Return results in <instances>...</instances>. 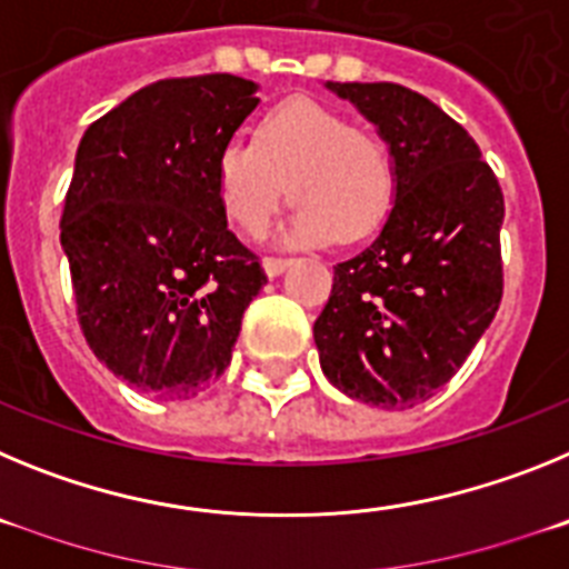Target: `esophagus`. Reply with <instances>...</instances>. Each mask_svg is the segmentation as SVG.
Listing matches in <instances>:
<instances>
[{
    "label": "esophagus",
    "instance_id": "esophagus-1",
    "mask_svg": "<svg viewBox=\"0 0 569 569\" xmlns=\"http://www.w3.org/2000/svg\"><path fill=\"white\" fill-rule=\"evenodd\" d=\"M261 268H264V273H268L270 279H276V276H281L290 268V259H264L261 261Z\"/></svg>",
    "mask_w": 569,
    "mask_h": 569
}]
</instances>
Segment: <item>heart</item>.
Returning a JSON list of instances; mask_svg holds the SVG:
<instances>
[{
  "instance_id": "heart-1",
  "label": "heart",
  "mask_w": 569,
  "mask_h": 569,
  "mask_svg": "<svg viewBox=\"0 0 569 569\" xmlns=\"http://www.w3.org/2000/svg\"><path fill=\"white\" fill-rule=\"evenodd\" d=\"M216 193L241 233H264L290 193L299 204L284 241H356L379 230L393 208L396 164L376 133L325 104L290 99L261 119L256 144L230 139L219 150Z\"/></svg>"
}]
</instances>
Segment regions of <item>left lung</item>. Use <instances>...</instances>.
Returning a JSON list of instances; mask_svg holds the SVG:
<instances>
[{
    "instance_id": "8db88e82",
    "label": "left lung",
    "mask_w": 569,
    "mask_h": 569,
    "mask_svg": "<svg viewBox=\"0 0 569 569\" xmlns=\"http://www.w3.org/2000/svg\"><path fill=\"white\" fill-rule=\"evenodd\" d=\"M325 88L376 124L396 199L373 244L333 268L313 339L341 393L405 410L453 379L499 310L505 196L472 136L416 90Z\"/></svg>"
}]
</instances>
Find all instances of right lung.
Segmentation results:
<instances>
[{"label":"right lung","instance_id":"right-lung-1","mask_svg":"<svg viewBox=\"0 0 569 569\" xmlns=\"http://www.w3.org/2000/svg\"><path fill=\"white\" fill-rule=\"evenodd\" d=\"M256 90L230 73L162 79L79 142L62 213L79 325L110 373L156 399H190L224 373L268 284L216 193V156Z\"/></svg>","mask_w":569,"mask_h":569}]
</instances>
